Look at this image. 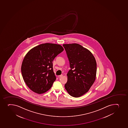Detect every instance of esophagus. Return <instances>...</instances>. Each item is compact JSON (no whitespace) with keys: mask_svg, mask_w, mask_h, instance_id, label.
Instances as JSON below:
<instances>
[{"mask_svg":"<svg viewBox=\"0 0 128 128\" xmlns=\"http://www.w3.org/2000/svg\"><path fill=\"white\" fill-rule=\"evenodd\" d=\"M62 76H63L62 75H60L58 76L59 78H61V77H62Z\"/></svg>","mask_w":128,"mask_h":128,"instance_id":"34e87169","label":"esophagus"}]
</instances>
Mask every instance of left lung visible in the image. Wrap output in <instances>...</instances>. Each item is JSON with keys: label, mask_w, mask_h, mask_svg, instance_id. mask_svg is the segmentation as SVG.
I'll use <instances>...</instances> for the list:
<instances>
[{"label": "left lung", "mask_w": 128, "mask_h": 128, "mask_svg": "<svg viewBox=\"0 0 128 128\" xmlns=\"http://www.w3.org/2000/svg\"><path fill=\"white\" fill-rule=\"evenodd\" d=\"M71 69L65 87L69 94L78 98L88 92L96 77V63L92 53L76 43L64 44Z\"/></svg>", "instance_id": "8db88e82"}]
</instances>
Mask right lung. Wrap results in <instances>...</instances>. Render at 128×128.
<instances>
[{"instance_id":"right-lung-1","label":"right lung","mask_w":128,"mask_h":128,"mask_svg":"<svg viewBox=\"0 0 128 128\" xmlns=\"http://www.w3.org/2000/svg\"><path fill=\"white\" fill-rule=\"evenodd\" d=\"M63 50L61 45L45 43L28 52L22 61L21 70L23 79L30 90L41 94L51 88L56 78L52 61Z\"/></svg>"}]
</instances>
